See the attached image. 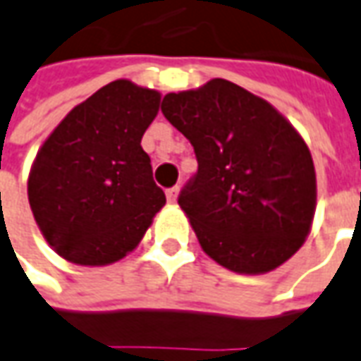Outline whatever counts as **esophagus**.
I'll return each mask as SVG.
<instances>
[{
	"mask_svg": "<svg viewBox=\"0 0 361 361\" xmlns=\"http://www.w3.org/2000/svg\"><path fill=\"white\" fill-rule=\"evenodd\" d=\"M176 198H178V186L169 188V190H166V200H169V202H176Z\"/></svg>",
	"mask_w": 361,
	"mask_h": 361,
	"instance_id": "esophagus-1",
	"label": "esophagus"
}]
</instances>
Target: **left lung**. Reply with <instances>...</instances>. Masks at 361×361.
Wrapping results in <instances>:
<instances>
[{"instance_id": "obj_1", "label": "left lung", "mask_w": 361, "mask_h": 361, "mask_svg": "<svg viewBox=\"0 0 361 361\" xmlns=\"http://www.w3.org/2000/svg\"><path fill=\"white\" fill-rule=\"evenodd\" d=\"M161 111L195 147L198 171L178 195L196 238L235 273H267L299 250L317 206L312 157L269 102L214 78L166 94Z\"/></svg>"}]
</instances>
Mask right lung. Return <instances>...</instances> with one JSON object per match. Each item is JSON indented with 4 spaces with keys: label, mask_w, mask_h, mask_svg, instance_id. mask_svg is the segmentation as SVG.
Returning <instances> with one entry per match:
<instances>
[{
    "label": "right lung",
    "mask_w": 361,
    "mask_h": 361,
    "mask_svg": "<svg viewBox=\"0 0 361 361\" xmlns=\"http://www.w3.org/2000/svg\"><path fill=\"white\" fill-rule=\"evenodd\" d=\"M161 94L116 80L62 119L37 153L29 204L44 240L78 265L126 257L163 206L141 147Z\"/></svg>",
    "instance_id": "obj_1"
}]
</instances>
